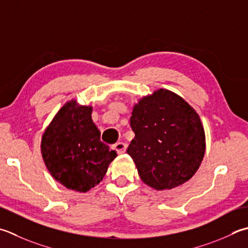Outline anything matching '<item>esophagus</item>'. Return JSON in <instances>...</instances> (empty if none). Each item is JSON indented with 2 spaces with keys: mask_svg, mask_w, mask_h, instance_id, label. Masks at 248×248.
<instances>
[{
  "mask_svg": "<svg viewBox=\"0 0 248 248\" xmlns=\"http://www.w3.org/2000/svg\"><path fill=\"white\" fill-rule=\"evenodd\" d=\"M113 148L120 155V154H124V153L125 152V149H127V145H125L124 143L118 142V143H116V144L114 145Z\"/></svg>",
  "mask_w": 248,
  "mask_h": 248,
  "instance_id": "1",
  "label": "esophagus"
}]
</instances>
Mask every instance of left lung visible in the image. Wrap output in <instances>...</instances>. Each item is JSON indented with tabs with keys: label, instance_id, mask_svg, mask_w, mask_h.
I'll return each mask as SVG.
<instances>
[{
	"label": "left lung",
	"instance_id": "8db88e82",
	"mask_svg": "<svg viewBox=\"0 0 248 248\" xmlns=\"http://www.w3.org/2000/svg\"><path fill=\"white\" fill-rule=\"evenodd\" d=\"M135 137L127 153L143 183L167 190L188 182L205 154V132L196 109L181 95L157 89L132 108Z\"/></svg>",
	"mask_w": 248,
	"mask_h": 248
}]
</instances>
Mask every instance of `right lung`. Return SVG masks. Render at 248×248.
<instances>
[{
  "mask_svg": "<svg viewBox=\"0 0 248 248\" xmlns=\"http://www.w3.org/2000/svg\"><path fill=\"white\" fill-rule=\"evenodd\" d=\"M91 114V105L67 101L53 116L41 140L42 157L52 178L84 193L99 185L117 156L100 140L101 132Z\"/></svg>",
  "mask_w": 248,
  "mask_h": 248,
  "instance_id": "right-lung-1",
  "label": "right lung"
}]
</instances>
